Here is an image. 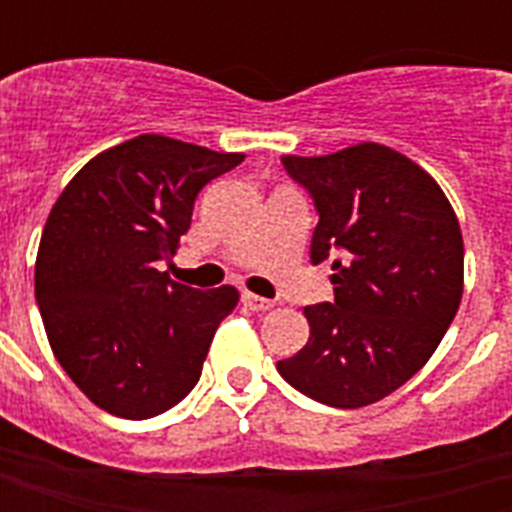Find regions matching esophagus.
<instances>
[{"label":"esophagus","instance_id":"esophagus-1","mask_svg":"<svg viewBox=\"0 0 512 512\" xmlns=\"http://www.w3.org/2000/svg\"><path fill=\"white\" fill-rule=\"evenodd\" d=\"M241 301H244V307H249V310H255V312H266L274 307V301L263 299V296H255V293H244Z\"/></svg>","mask_w":512,"mask_h":512}]
</instances>
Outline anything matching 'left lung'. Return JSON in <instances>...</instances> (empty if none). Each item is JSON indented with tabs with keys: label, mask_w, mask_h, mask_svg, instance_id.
<instances>
[{
	"label": "left lung",
	"mask_w": 512,
	"mask_h": 512,
	"mask_svg": "<svg viewBox=\"0 0 512 512\" xmlns=\"http://www.w3.org/2000/svg\"><path fill=\"white\" fill-rule=\"evenodd\" d=\"M310 191V257L332 260L334 301L304 307L310 340L277 362L318 403L362 408L403 386L450 329L463 296V238L439 183L392 147L282 156Z\"/></svg>",
	"instance_id": "left-lung-1"
}]
</instances>
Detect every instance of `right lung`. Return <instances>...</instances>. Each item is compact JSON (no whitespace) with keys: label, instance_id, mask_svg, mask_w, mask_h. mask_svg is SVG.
I'll return each instance as SVG.
<instances>
[{"label":"right lung","instance_id":"right-lung-1","mask_svg":"<svg viewBox=\"0 0 512 512\" xmlns=\"http://www.w3.org/2000/svg\"><path fill=\"white\" fill-rule=\"evenodd\" d=\"M244 161L142 134L87 161L54 202L35 299L62 370L95 406L147 419L200 381L238 290H197L158 266L175 255L205 183Z\"/></svg>","mask_w":512,"mask_h":512}]
</instances>
